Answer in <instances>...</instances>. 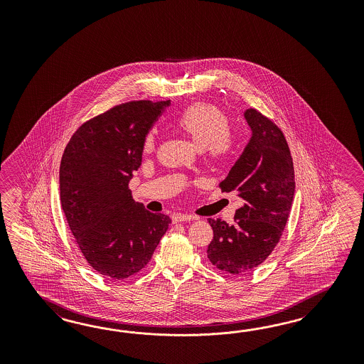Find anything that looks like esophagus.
Wrapping results in <instances>:
<instances>
[{
	"label": "esophagus",
	"instance_id": "obj_1",
	"mask_svg": "<svg viewBox=\"0 0 364 364\" xmlns=\"http://www.w3.org/2000/svg\"><path fill=\"white\" fill-rule=\"evenodd\" d=\"M196 218L192 215H183V213H176L172 216V221L173 223H180V221H191L195 220Z\"/></svg>",
	"mask_w": 364,
	"mask_h": 364
}]
</instances>
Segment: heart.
<instances>
[{"label": "heart", "mask_w": 364, "mask_h": 364, "mask_svg": "<svg viewBox=\"0 0 364 364\" xmlns=\"http://www.w3.org/2000/svg\"><path fill=\"white\" fill-rule=\"evenodd\" d=\"M177 128L188 134L198 149H204L213 160H224L231 154L235 137L230 131V119L223 110L207 102H196L183 110L176 119ZM154 132L144 136V154L154 152Z\"/></svg>", "instance_id": "obj_1"}]
</instances>
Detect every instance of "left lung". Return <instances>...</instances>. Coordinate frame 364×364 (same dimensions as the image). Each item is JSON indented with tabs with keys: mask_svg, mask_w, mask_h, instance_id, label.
<instances>
[{
	"mask_svg": "<svg viewBox=\"0 0 364 364\" xmlns=\"http://www.w3.org/2000/svg\"><path fill=\"white\" fill-rule=\"evenodd\" d=\"M252 136L242 156L220 183L221 192H235L244 204L228 225L208 219L213 239L210 263L232 275L254 271L271 255L286 228L295 193L294 163L286 137L259 110L244 112Z\"/></svg>",
	"mask_w": 364,
	"mask_h": 364,
	"instance_id": "left-lung-1",
	"label": "left lung"
}]
</instances>
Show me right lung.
<instances>
[{
    "mask_svg": "<svg viewBox=\"0 0 364 364\" xmlns=\"http://www.w3.org/2000/svg\"><path fill=\"white\" fill-rule=\"evenodd\" d=\"M166 101L116 105L84 122L66 144L60 200L68 225L89 265L122 280L149 263L171 219L136 203L129 189L141 166L144 136Z\"/></svg>",
    "mask_w": 364,
    "mask_h": 364,
    "instance_id": "1",
    "label": "right lung"
}]
</instances>
